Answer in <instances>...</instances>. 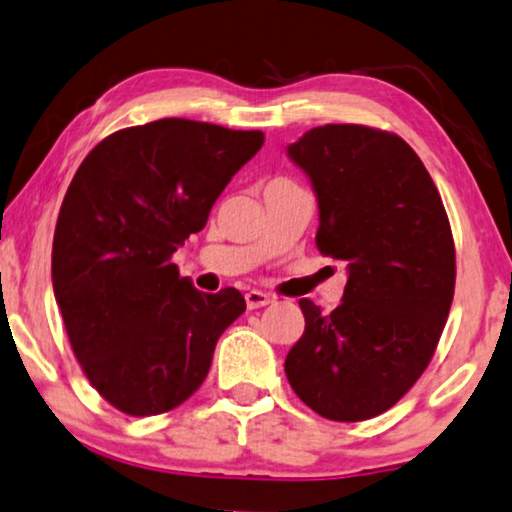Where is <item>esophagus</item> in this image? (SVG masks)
<instances>
[{"mask_svg":"<svg viewBox=\"0 0 512 512\" xmlns=\"http://www.w3.org/2000/svg\"><path fill=\"white\" fill-rule=\"evenodd\" d=\"M271 301H273L271 294H266V292H262V290H250V292L246 294V304H248L250 311H253V308L269 306Z\"/></svg>","mask_w":512,"mask_h":512,"instance_id":"1","label":"esophagus"}]
</instances>
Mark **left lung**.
<instances>
[{"label": "left lung", "mask_w": 512, "mask_h": 512, "mask_svg": "<svg viewBox=\"0 0 512 512\" xmlns=\"http://www.w3.org/2000/svg\"><path fill=\"white\" fill-rule=\"evenodd\" d=\"M287 157L318 197L320 253L348 262L341 306L299 299L304 336L285 357L297 397L336 422L392 408L434 357L455 294V241L429 171L397 134L313 127Z\"/></svg>", "instance_id": "1"}]
</instances>
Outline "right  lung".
<instances>
[{
    "label": "right lung",
    "instance_id": "1",
    "mask_svg": "<svg viewBox=\"0 0 512 512\" xmlns=\"http://www.w3.org/2000/svg\"><path fill=\"white\" fill-rule=\"evenodd\" d=\"M262 143L257 129L164 118L106 136L78 167L57 215L53 290L78 364L122 413L190 399L246 311L234 287L199 292L171 255Z\"/></svg>",
    "mask_w": 512,
    "mask_h": 512
}]
</instances>
